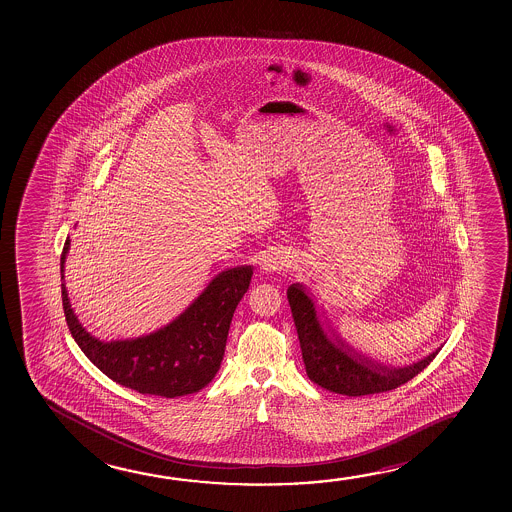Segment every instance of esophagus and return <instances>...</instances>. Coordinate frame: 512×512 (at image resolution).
Listing matches in <instances>:
<instances>
[{
  "label": "esophagus",
  "instance_id": "esophagus-1",
  "mask_svg": "<svg viewBox=\"0 0 512 512\" xmlns=\"http://www.w3.org/2000/svg\"><path fill=\"white\" fill-rule=\"evenodd\" d=\"M289 264V257L282 252L266 253L260 260V269L264 273H278Z\"/></svg>",
  "mask_w": 512,
  "mask_h": 512
}]
</instances>
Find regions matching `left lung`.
Masks as SVG:
<instances>
[{
	"instance_id": "8db88e82",
	"label": "left lung",
	"mask_w": 512,
	"mask_h": 512,
	"mask_svg": "<svg viewBox=\"0 0 512 512\" xmlns=\"http://www.w3.org/2000/svg\"><path fill=\"white\" fill-rule=\"evenodd\" d=\"M287 300L300 339L305 371L312 382L332 393L346 396L386 393L416 377L441 350L437 348L409 366H387L357 352L330 323L321 321L316 300L305 285H289Z\"/></svg>"
}]
</instances>
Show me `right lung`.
<instances>
[{
  "label": "right lung",
  "instance_id": "right-lung-1",
  "mask_svg": "<svg viewBox=\"0 0 512 512\" xmlns=\"http://www.w3.org/2000/svg\"><path fill=\"white\" fill-rule=\"evenodd\" d=\"M69 246L68 237L60 255L64 314L76 344L101 373L119 386L164 398L198 393L216 377L235 307L250 287L253 266L218 273L184 312L155 332L101 341L85 330L69 302L64 282Z\"/></svg>",
  "mask_w": 512,
  "mask_h": 512
}]
</instances>
